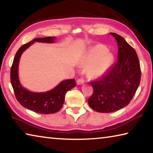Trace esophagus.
Masks as SVG:
<instances>
[{"label": "esophagus", "instance_id": "1", "mask_svg": "<svg viewBox=\"0 0 153 153\" xmlns=\"http://www.w3.org/2000/svg\"><path fill=\"white\" fill-rule=\"evenodd\" d=\"M85 83V80L82 79H78L77 80V85H82V84Z\"/></svg>", "mask_w": 153, "mask_h": 153}]
</instances>
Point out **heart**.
Wrapping results in <instances>:
<instances>
[{"label": "heart", "mask_w": 153, "mask_h": 153, "mask_svg": "<svg viewBox=\"0 0 153 153\" xmlns=\"http://www.w3.org/2000/svg\"><path fill=\"white\" fill-rule=\"evenodd\" d=\"M113 54L108 51L106 47L96 45L90 47L82 59L81 63L87 69L88 76L91 79H97L107 72L114 63Z\"/></svg>", "instance_id": "b5f03b06"}]
</instances>
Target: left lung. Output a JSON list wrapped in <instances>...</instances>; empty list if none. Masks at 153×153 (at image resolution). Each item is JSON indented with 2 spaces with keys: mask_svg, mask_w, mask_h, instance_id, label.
<instances>
[{
  "mask_svg": "<svg viewBox=\"0 0 153 153\" xmlns=\"http://www.w3.org/2000/svg\"><path fill=\"white\" fill-rule=\"evenodd\" d=\"M118 46V59L100 79L92 82L90 107L96 111L111 113L129 104L141 81V68L136 51L123 37L110 33Z\"/></svg>",
  "mask_w": 153,
  "mask_h": 153,
  "instance_id": "1",
  "label": "left lung"
}]
</instances>
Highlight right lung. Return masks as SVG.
Segmentation results:
<instances>
[{
	"instance_id": "add662e5",
	"label": "right lung",
	"mask_w": 153,
	"mask_h": 153,
	"mask_svg": "<svg viewBox=\"0 0 153 153\" xmlns=\"http://www.w3.org/2000/svg\"><path fill=\"white\" fill-rule=\"evenodd\" d=\"M55 37H39L21 46L18 49L10 71V81L18 102L25 108L38 114H49L57 112L63 106L66 93L76 86L74 79L61 81L55 88L47 92H36L24 88L18 76V65L23 52L35 42L53 43Z\"/></svg>"
}]
</instances>
